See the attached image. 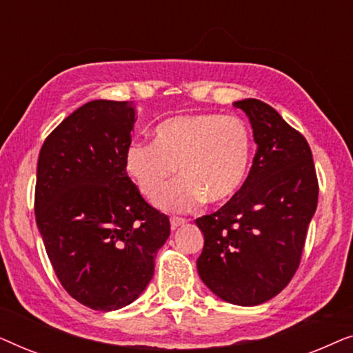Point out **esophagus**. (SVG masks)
<instances>
[{
  "label": "esophagus",
  "instance_id": "34e87169",
  "mask_svg": "<svg viewBox=\"0 0 353 353\" xmlns=\"http://www.w3.org/2000/svg\"><path fill=\"white\" fill-rule=\"evenodd\" d=\"M185 219H178V216H173V219H170V226H172V230H176L178 226H181V225H185Z\"/></svg>",
  "mask_w": 353,
  "mask_h": 353
}]
</instances>
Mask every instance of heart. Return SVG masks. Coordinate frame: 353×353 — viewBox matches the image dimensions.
<instances>
[{
    "label": "heart",
    "mask_w": 353,
    "mask_h": 353,
    "mask_svg": "<svg viewBox=\"0 0 353 353\" xmlns=\"http://www.w3.org/2000/svg\"><path fill=\"white\" fill-rule=\"evenodd\" d=\"M252 138L243 120L219 114H178L154 128V141H132L125 170L154 199L173 173L181 176L157 197L163 210L188 212L233 197L248 176Z\"/></svg>",
    "instance_id": "obj_1"
}]
</instances>
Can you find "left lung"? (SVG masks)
Here are the masks:
<instances>
[{
	"label": "left lung",
	"mask_w": 353,
	"mask_h": 353,
	"mask_svg": "<svg viewBox=\"0 0 353 353\" xmlns=\"http://www.w3.org/2000/svg\"><path fill=\"white\" fill-rule=\"evenodd\" d=\"M234 108L249 117L257 152L239 191L196 220L204 234L197 272L225 302L252 307L281 292L297 272L318 180L307 139L272 105L249 98Z\"/></svg>",
	"instance_id": "left-lung-1"
}]
</instances>
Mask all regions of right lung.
<instances>
[{
	"instance_id": "right-lung-1",
	"label": "right lung",
	"mask_w": 353,
	"mask_h": 353,
	"mask_svg": "<svg viewBox=\"0 0 353 353\" xmlns=\"http://www.w3.org/2000/svg\"><path fill=\"white\" fill-rule=\"evenodd\" d=\"M132 101H90L52 130L37 167L35 219L56 276L93 310L137 301L170 236L123 165Z\"/></svg>"
}]
</instances>
